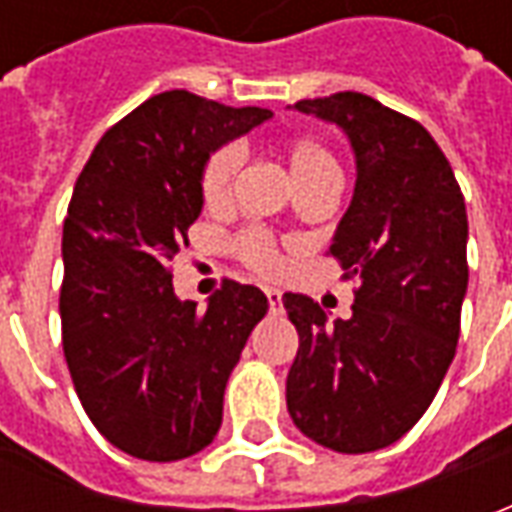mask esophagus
<instances>
[{
	"label": "esophagus",
	"instance_id": "34e87169",
	"mask_svg": "<svg viewBox=\"0 0 512 512\" xmlns=\"http://www.w3.org/2000/svg\"><path fill=\"white\" fill-rule=\"evenodd\" d=\"M266 299H268V307L274 312L282 310V293L277 288H266Z\"/></svg>",
	"mask_w": 512,
	"mask_h": 512
}]
</instances>
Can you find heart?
I'll use <instances>...</instances> for the list:
<instances>
[{"label": "heart", "instance_id": "1", "mask_svg": "<svg viewBox=\"0 0 512 512\" xmlns=\"http://www.w3.org/2000/svg\"><path fill=\"white\" fill-rule=\"evenodd\" d=\"M285 156H288L290 175H293L299 189L301 186H310V183H318V180L340 178V169H337L334 156L312 136L290 139ZM241 164H244V150L235 142L216 147L211 156L205 158L200 175V191L205 205L219 208V205L230 202ZM233 252L244 266H249L257 274H263V277H274V274L282 271V257H279L277 241L263 227H244L233 238Z\"/></svg>", "mask_w": 512, "mask_h": 512}]
</instances>
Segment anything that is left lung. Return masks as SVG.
Segmentation results:
<instances>
[{
	"instance_id": "1",
	"label": "left lung",
	"mask_w": 512,
	"mask_h": 512,
	"mask_svg": "<svg viewBox=\"0 0 512 512\" xmlns=\"http://www.w3.org/2000/svg\"><path fill=\"white\" fill-rule=\"evenodd\" d=\"M293 109L340 126L354 147V197L329 255L359 288L354 315L334 323L310 296H282L299 332L288 411L307 439L359 455L414 428L447 376L469 285L466 205L417 120L362 93Z\"/></svg>"
}]
</instances>
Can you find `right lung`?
<instances>
[{
  "label": "right lung",
  "instance_id": "right-lung-1",
  "mask_svg": "<svg viewBox=\"0 0 512 512\" xmlns=\"http://www.w3.org/2000/svg\"><path fill=\"white\" fill-rule=\"evenodd\" d=\"M268 117L186 90L153 95L101 136L73 186L62 351L87 417L134 458L180 461L211 444L227 378L268 312L263 290L233 279L200 312L169 271L202 211L205 158Z\"/></svg>",
  "mask_w": 512,
  "mask_h": 512
}]
</instances>
